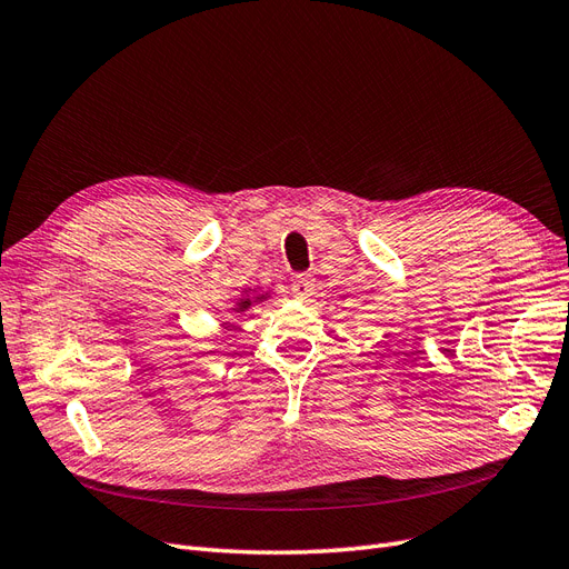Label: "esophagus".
<instances>
[{"mask_svg":"<svg viewBox=\"0 0 569 569\" xmlns=\"http://www.w3.org/2000/svg\"><path fill=\"white\" fill-rule=\"evenodd\" d=\"M290 292H292V298H298V300L313 296V279L307 277V273H300V277L290 283Z\"/></svg>","mask_w":569,"mask_h":569,"instance_id":"obj_1","label":"esophagus"}]
</instances>
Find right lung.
<instances>
[{"label":"right lung","mask_w":569,"mask_h":569,"mask_svg":"<svg viewBox=\"0 0 569 569\" xmlns=\"http://www.w3.org/2000/svg\"><path fill=\"white\" fill-rule=\"evenodd\" d=\"M248 307H250V300H241V302L237 305V309H239V311H243V309H248Z\"/></svg>","instance_id":"right-lung-1"}]
</instances>
